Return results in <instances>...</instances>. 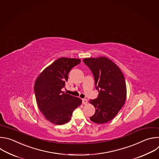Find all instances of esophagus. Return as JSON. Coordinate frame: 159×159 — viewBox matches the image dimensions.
Returning <instances> with one entry per match:
<instances>
[{"label": "esophagus", "instance_id": "34e87169", "mask_svg": "<svg viewBox=\"0 0 159 159\" xmlns=\"http://www.w3.org/2000/svg\"><path fill=\"white\" fill-rule=\"evenodd\" d=\"M87 103H88V100H87V99H86V98H83V99H82V103H83V104L85 105V104H86Z\"/></svg>", "mask_w": 159, "mask_h": 159}]
</instances>
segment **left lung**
Instances as JSON below:
<instances>
[{
  "instance_id": "left-lung-1",
  "label": "left lung",
  "mask_w": 159,
  "mask_h": 159,
  "mask_svg": "<svg viewBox=\"0 0 159 159\" xmlns=\"http://www.w3.org/2000/svg\"><path fill=\"white\" fill-rule=\"evenodd\" d=\"M84 64L91 70L96 89L97 98L90 100L96 110L90 120L96 123L111 120L124 105L126 97L125 77L120 68L106 57L85 58Z\"/></svg>"
}]
</instances>
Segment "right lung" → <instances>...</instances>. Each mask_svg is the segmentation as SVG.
Instances as JSON below:
<instances>
[{
	"mask_svg": "<svg viewBox=\"0 0 159 159\" xmlns=\"http://www.w3.org/2000/svg\"><path fill=\"white\" fill-rule=\"evenodd\" d=\"M80 62L79 59L59 58L39 75L35 82L38 106L52 123L62 125L68 122L73 111L81 104L80 98L61 90L68 81L69 72Z\"/></svg>",
	"mask_w": 159,
	"mask_h": 159,
	"instance_id": "add662e5",
	"label": "right lung"
}]
</instances>
